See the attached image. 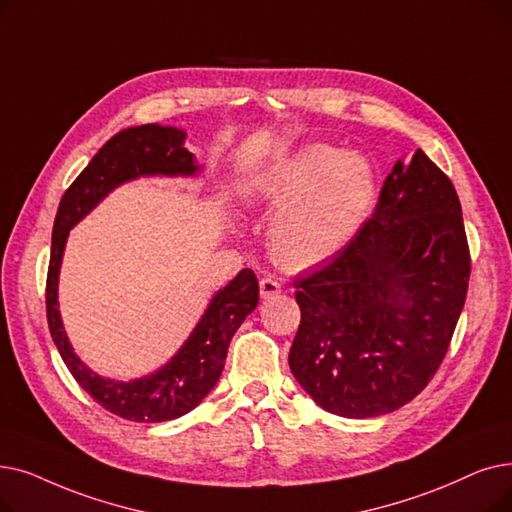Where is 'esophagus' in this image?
<instances>
[{
  "label": "esophagus",
  "mask_w": 512,
  "mask_h": 512,
  "mask_svg": "<svg viewBox=\"0 0 512 512\" xmlns=\"http://www.w3.org/2000/svg\"><path fill=\"white\" fill-rule=\"evenodd\" d=\"M259 293H261V299L276 297V295L282 293V284L276 278H272V276L261 278L259 280Z\"/></svg>",
  "instance_id": "esophagus-1"
}]
</instances>
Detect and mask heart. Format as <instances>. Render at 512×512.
Instances as JSON below:
<instances>
[{"label":"heart","instance_id":"obj_1","mask_svg":"<svg viewBox=\"0 0 512 512\" xmlns=\"http://www.w3.org/2000/svg\"><path fill=\"white\" fill-rule=\"evenodd\" d=\"M242 194L253 207L276 209L270 247L282 263L305 268L358 236L376 201V171L360 152L307 144L253 171Z\"/></svg>","mask_w":512,"mask_h":512}]
</instances>
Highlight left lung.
<instances>
[{
	"label": "left lung",
	"instance_id": "obj_1",
	"mask_svg": "<svg viewBox=\"0 0 512 512\" xmlns=\"http://www.w3.org/2000/svg\"><path fill=\"white\" fill-rule=\"evenodd\" d=\"M469 276L456 188L416 150L393 165L358 236L295 282L291 372L330 414L372 418L406 406L446 358Z\"/></svg>",
	"mask_w": 512,
	"mask_h": 512
}]
</instances>
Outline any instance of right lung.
<instances>
[{
    "mask_svg": "<svg viewBox=\"0 0 512 512\" xmlns=\"http://www.w3.org/2000/svg\"><path fill=\"white\" fill-rule=\"evenodd\" d=\"M186 131L148 123L129 127L110 138L77 180L64 192L52 230V255L46 284V311L52 339L75 381L110 414L136 422L180 418L203 402L224 370L230 341L238 326L259 303L253 270L217 291L188 341L173 358L142 379L129 383L104 379L87 368L66 337L58 309V274L66 238L73 226L117 186L144 175H196L194 154L184 148Z\"/></svg>",
    "mask_w": 512,
    "mask_h": 512,
    "instance_id": "1",
    "label": "right lung"
}]
</instances>
